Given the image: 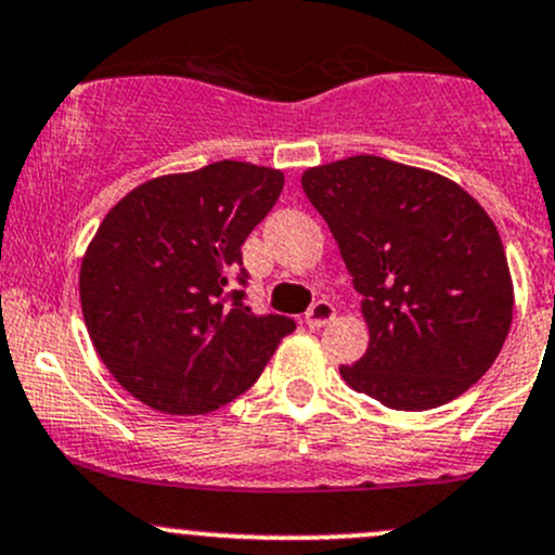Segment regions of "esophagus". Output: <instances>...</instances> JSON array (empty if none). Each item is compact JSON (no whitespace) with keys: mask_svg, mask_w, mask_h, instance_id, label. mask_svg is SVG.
<instances>
[{"mask_svg":"<svg viewBox=\"0 0 555 555\" xmlns=\"http://www.w3.org/2000/svg\"><path fill=\"white\" fill-rule=\"evenodd\" d=\"M334 318H336L334 305H331V301H325V299H320V301H315V305L310 307V310H307L305 323L310 325V328H323V325L331 323V320H334Z\"/></svg>","mask_w":555,"mask_h":555,"instance_id":"34e87169","label":"esophagus"}]
</instances>
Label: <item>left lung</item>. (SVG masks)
<instances>
[{"instance_id": "left-lung-1", "label": "left lung", "mask_w": 555, "mask_h": 555, "mask_svg": "<svg viewBox=\"0 0 555 555\" xmlns=\"http://www.w3.org/2000/svg\"><path fill=\"white\" fill-rule=\"evenodd\" d=\"M301 186L363 296L369 350L341 365L352 390L425 411L476 385L513 320L500 232L460 184L358 154L305 170Z\"/></svg>"}]
</instances>
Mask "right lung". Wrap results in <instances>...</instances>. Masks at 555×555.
<instances>
[{
  "mask_svg": "<svg viewBox=\"0 0 555 555\" xmlns=\"http://www.w3.org/2000/svg\"><path fill=\"white\" fill-rule=\"evenodd\" d=\"M283 173L221 159L125 194L79 270V301L114 379L165 414H208L248 390L285 315H254L240 245L283 192Z\"/></svg>",
  "mask_w": 555,
  "mask_h": 555,
  "instance_id": "obj_1",
  "label": "right lung"
}]
</instances>
